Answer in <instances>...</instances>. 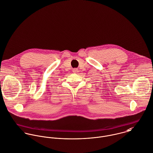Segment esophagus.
I'll return each instance as SVG.
<instances>
[{"label":"esophagus","mask_w":153,"mask_h":153,"mask_svg":"<svg viewBox=\"0 0 153 153\" xmlns=\"http://www.w3.org/2000/svg\"><path fill=\"white\" fill-rule=\"evenodd\" d=\"M72 71H73V72L74 73H78V72H79V71H78V69H76V68H75V69H73V70H72Z\"/></svg>","instance_id":"obj_1"}]
</instances>
